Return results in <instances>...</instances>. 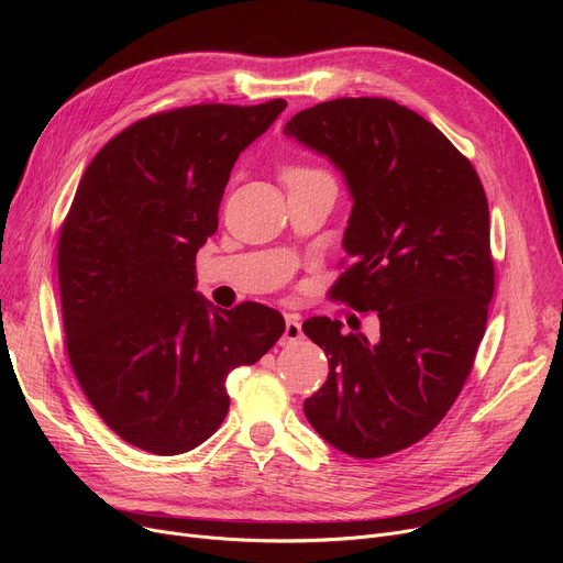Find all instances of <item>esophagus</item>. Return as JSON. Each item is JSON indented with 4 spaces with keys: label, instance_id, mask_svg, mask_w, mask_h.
Wrapping results in <instances>:
<instances>
[{
    "label": "esophagus",
    "instance_id": "esophagus-1",
    "mask_svg": "<svg viewBox=\"0 0 563 563\" xmlns=\"http://www.w3.org/2000/svg\"><path fill=\"white\" fill-rule=\"evenodd\" d=\"M303 338V331H301V321L297 314H287L285 317V333L280 338V344L283 346H289L294 342H299Z\"/></svg>",
    "mask_w": 563,
    "mask_h": 563
}]
</instances>
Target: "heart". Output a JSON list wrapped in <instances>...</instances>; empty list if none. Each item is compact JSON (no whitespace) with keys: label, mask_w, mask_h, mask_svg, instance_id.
Instances as JSON below:
<instances>
[{"label":"heart","mask_w":563,"mask_h":563,"mask_svg":"<svg viewBox=\"0 0 563 563\" xmlns=\"http://www.w3.org/2000/svg\"><path fill=\"white\" fill-rule=\"evenodd\" d=\"M299 173H319V170H308V168H291V170H287V173H285V177H287V175H299Z\"/></svg>","instance_id":"heart-1"}]
</instances>
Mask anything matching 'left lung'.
I'll list each match as a JSON object with an SVG mask.
<instances>
[{"label": "left lung", "instance_id": "8db88e82", "mask_svg": "<svg viewBox=\"0 0 563 563\" xmlns=\"http://www.w3.org/2000/svg\"><path fill=\"white\" fill-rule=\"evenodd\" d=\"M283 134L344 175L351 266L331 297L380 323L367 340L340 319L303 321L329 356L306 418L349 456L395 454L448 416L484 338L495 287L484 187L445 134L386 98L314 104Z\"/></svg>", "mask_w": 563, "mask_h": 563}]
</instances>
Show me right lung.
<instances>
[{
  "mask_svg": "<svg viewBox=\"0 0 563 563\" xmlns=\"http://www.w3.org/2000/svg\"><path fill=\"white\" fill-rule=\"evenodd\" d=\"M285 107L155 113L81 175L58 236L66 349L86 399L139 450L198 448L228 416V374L285 331L274 308L221 310L196 291V253L219 228L230 170Z\"/></svg>",
  "mask_w": 563,
  "mask_h": 563,
  "instance_id": "right-lung-1",
  "label": "right lung"
}]
</instances>
